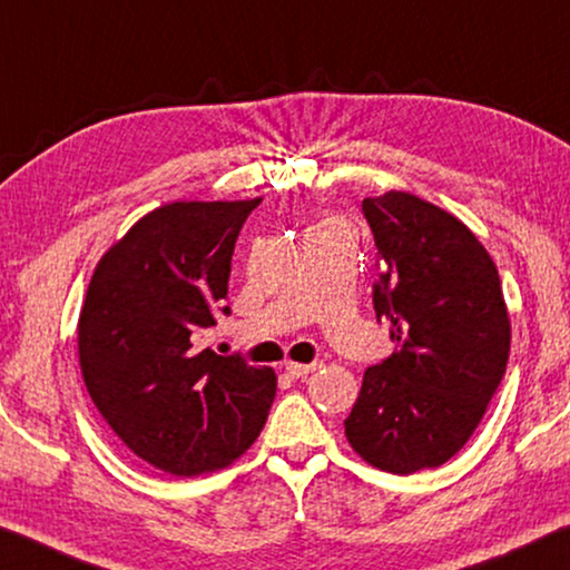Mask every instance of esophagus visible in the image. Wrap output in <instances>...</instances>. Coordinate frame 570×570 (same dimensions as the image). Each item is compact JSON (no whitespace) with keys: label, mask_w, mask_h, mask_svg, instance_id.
Masks as SVG:
<instances>
[{"label":"esophagus","mask_w":570,"mask_h":570,"mask_svg":"<svg viewBox=\"0 0 570 570\" xmlns=\"http://www.w3.org/2000/svg\"><path fill=\"white\" fill-rule=\"evenodd\" d=\"M318 362H313V364H297V362H287L285 364V372L293 376V380H301V376H305V374H311V372H315L318 370Z\"/></svg>","instance_id":"esophagus-1"}]
</instances>
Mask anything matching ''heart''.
<instances>
[{
    "label": "heart",
    "instance_id": "b5f03b06",
    "mask_svg": "<svg viewBox=\"0 0 570 570\" xmlns=\"http://www.w3.org/2000/svg\"><path fill=\"white\" fill-rule=\"evenodd\" d=\"M323 224H331V222H323ZM318 226H321V224H318Z\"/></svg>",
    "mask_w": 570,
    "mask_h": 570
}]
</instances>
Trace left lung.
<instances>
[{"mask_svg":"<svg viewBox=\"0 0 570 570\" xmlns=\"http://www.w3.org/2000/svg\"><path fill=\"white\" fill-rule=\"evenodd\" d=\"M380 277L376 321L395 352L364 372L344 420L352 449L390 474L463 449L510 358V313L492 257L456 216L405 190L364 198Z\"/></svg>","mask_w":570,"mask_h":570,"instance_id":"obj_1","label":"left lung"}]
</instances>
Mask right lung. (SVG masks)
<instances>
[{"mask_svg": "<svg viewBox=\"0 0 570 570\" xmlns=\"http://www.w3.org/2000/svg\"><path fill=\"white\" fill-rule=\"evenodd\" d=\"M252 200H175L99 259L78 315V362L121 443L173 476L234 463L257 441L277 392L269 366L198 352L229 291Z\"/></svg>", "mask_w": 570, "mask_h": 570, "instance_id": "right-lung-1", "label": "right lung"}]
</instances>
